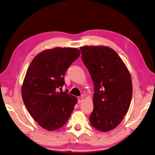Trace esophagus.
Masks as SVG:
<instances>
[{
	"label": "esophagus",
	"instance_id": "1",
	"mask_svg": "<svg viewBox=\"0 0 155 155\" xmlns=\"http://www.w3.org/2000/svg\"><path fill=\"white\" fill-rule=\"evenodd\" d=\"M77 98H78V103H79V104H80V103H81V102H83V101H84L83 97H77Z\"/></svg>",
	"mask_w": 155,
	"mask_h": 155
}]
</instances>
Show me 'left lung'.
<instances>
[{"label": "left lung", "mask_w": 155, "mask_h": 155, "mask_svg": "<svg viewBox=\"0 0 155 155\" xmlns=\"http://www.w3.org/2000/svg\"><path fill=\"white\" fill-rule=\"evenodd\" d=\"M82 59L94 84L91 126L107 132L117 127L127 113L131 101L130 73L118 54L107 46L80 48Z\"/></svg>", "instance_id": "obj_1"}]
</instances>
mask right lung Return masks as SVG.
<instances>
[{"label":"right lung","mask_w":155,"mask_h":155,"mask_svg":"<svg viewBox=\"0 0 155 155\" xmlns=\"http://www.w3.org/2000/svg\"><path fill=\"white\" fill-rule=\"evenodd\" d=\"M81 51L73 48H55L35 57L28 69L22 97L28 112L40 126L54 131L64 126L77 102L68 91L57 92L64 85V75Z\"/></svg>","instance_id":"1"}]
</instances>
